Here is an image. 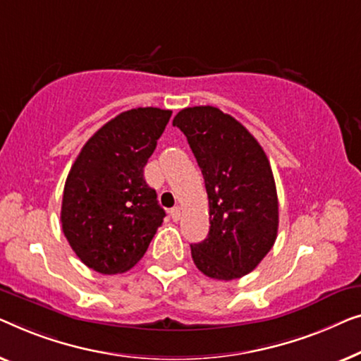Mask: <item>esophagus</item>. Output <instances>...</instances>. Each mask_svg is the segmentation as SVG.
Returning <instances> with one entry per match:
<instances>
[{
	"label": "esophagus",
	"mask_w": 361,
	"mask_h": 361,
	"mask_svg": "<svg viewBox=\"0 0 361 361\" xmlns=\"http://www.w3.org/2000/svg\"><path fill=\"white\" fill-rule=\"evenodd\" d=\"M170 216H171V219H173L175 222L180 221V217H181V207H180V206L171 207V209H170Z\"/></svg>",
	"instance_id": "1"
}]
</instances>
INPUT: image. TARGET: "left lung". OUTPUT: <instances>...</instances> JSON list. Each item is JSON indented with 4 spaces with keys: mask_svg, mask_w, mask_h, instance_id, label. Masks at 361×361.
Returning <instances> with one entry per match:
<instances>
[{
    "mask_svg": "<svg viewBox=\"0 0 361 361\" xmlns=\"http://www.w3.org/2000/svg\"><path fill=\"white\" fill-rule=\"evenodd\" d=\"M204 178L209 233L191 245L197 270L214 280H237L255 270L278 233V196L270 161L243 126L214 106L175 116Z\"/></svg>",
    "mask_w": 361,
    "mask_h": 361,
    "instance_id": "obj_1",
    "label": "left lung"
}]
</instances>
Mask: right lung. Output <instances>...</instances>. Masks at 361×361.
I'll return each instance as SVG.
<instances>
[{"label": "right lung", "mask_w": 361, "mask_h": 361, "mask_svg": "<svg viewBox=\"0 0 361 361\" xmlns=\"http://www.w3.org/2000/svg\"><path fill=\"white\" fill-rule=\"evenodd\" d=\"M170 116L160 108L124 111L94 132L70 169L60 221L70 247L91 270H130L164 222L144 166Z\"/></svg>", "instance_id": "obj_1"}]
</instances>
